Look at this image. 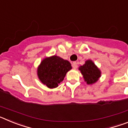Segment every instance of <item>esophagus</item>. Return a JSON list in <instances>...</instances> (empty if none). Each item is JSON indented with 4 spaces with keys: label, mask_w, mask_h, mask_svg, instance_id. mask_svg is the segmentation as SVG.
Here are the masks:
<instances>
[{
    "label": "esophagus",
    "mask_w": 128,
    "mask_h": 128,
    "mask_svg": "<svg viewBox=\"0 0 128 128\" xmlns=\"http://www.w3.org/2000/svg\"><path fill=\"white\" fill-rule=\"evenodd\" d=\"M72 67L76 69V68H77V67H78V63H77L76 62H73V63H72Z\"/></svg>",
    "instance_id": "esophagus-1"
}]
</instances>
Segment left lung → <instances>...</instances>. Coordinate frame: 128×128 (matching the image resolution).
Returning a JSON list of instances; mask_svg holds the SVG:
<instances>
[{
    "instance_id": "left-lung-1",
    "label": "left lung",
    "mask_w": 128,
    "mask_h": 128,
    "mask_svg": "<svg viewBox=\"0 0 128 128\" xmlns=\"http://www.w3.org/2000/svg\"><path fill=\"white\" fill-rule=\"evenodd\" d=\"M79 70L88 84H92L97 82L101 74L100 70L90 60L86 61L84 65L79 67Z\"/></svg>"
}]
</instances>
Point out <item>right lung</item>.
I'll use <instances>...</instances> for the list:
<instances>
[{
    "mask_svg": "<svg viewBox=\"0 0 128 128\" xmlns=\"http://www.w3.org/2000/svg\"><path fill=\"white\" fill-rule=\"evenodd\" d=\"M72 69L68 61L57 56L46 58L38 66L37 74L43 84L54 88L64 80L66 72Z\"/></svg>",
    "mask_w": 128,
    "mask_h": 128,
    "instance_id": "1",
    "label": "right lung"
}]
</instances>
